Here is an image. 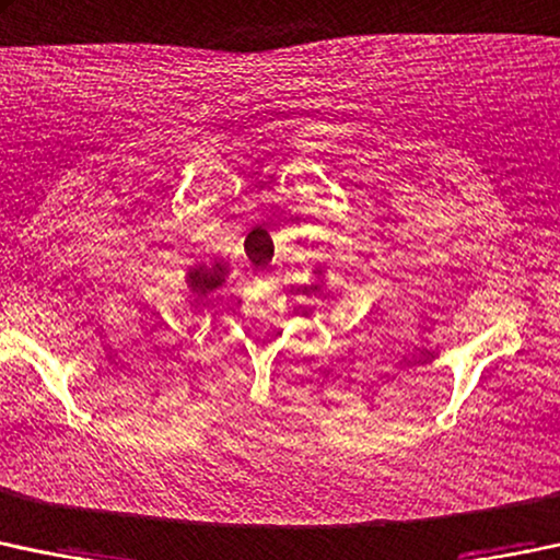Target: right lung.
Wrapping results in <instances>:
<instances>
[{
	"mask_svg": "<svg viewBox=\"0 0 560 560\" xmlns=\"http://www.w3.org/2000/svg\"><path fill=\"white\" fill-rule=\"evenodd\" d=\"M225 276H228V265L222 262L196 265V268H190V273H187V287H190L198 298H206L209 292H214L222 281H225Z\"/></svg>",
	"mask_w": 560,
	"mask_h": 560,
	"instance_id": "1",
	"label": "right lung"
}]
</instances>
